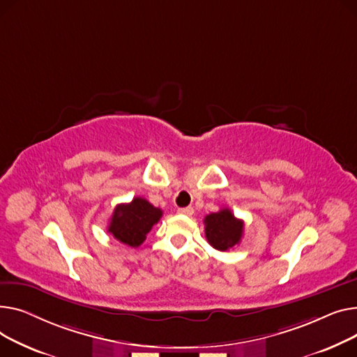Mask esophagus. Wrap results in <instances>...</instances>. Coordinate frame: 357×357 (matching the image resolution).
Returning <instances> with one entry per match:
<instances>
[{
	"mask_svg": "<svg viewBox=\"0 0 357 357\" xmlns=\"http://www.w3.org/2000/svg\"><path fill=\"white\" fill-rule=\"evenodd\" d=\"M178 213H180V215H184V216H192V215L195 213V208H193L192 206L181 207V208H178Z\"/></svg>",
	"mask_w": 357,
	"mask_h": 357,
	"instance_id": "esophagus-1",
	"label": "esophagus"
}]
</instances>
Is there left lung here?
<instances>
[{
    "label": "left lung",
    "instance_id": "8db88e82",
    "mask_svg": "<svg viewBox=\"0 0 357 357\" xmlns=\"http://www.w3.org/2000/svg\"><path fill=\"white\" fill-rule=\"evenodd\" d=\"M204 234L207 242L218 250H227L238 245L243 235V222L236 219L229 208L204 218Z\"/></svg>",
    "mask_w": 357,
    "mask_h": 357
}]
</instances>
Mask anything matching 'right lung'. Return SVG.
I'll use <instances>...</instances> for the list:
<instances>
[{
    "label": "right lung",
    "mask_w": 357,
    "mask_h": 357,
    "mask_svg": "<svg viewBox=\"0 0 357 357\" xmlns=\"http://www.w3.org/2000/svg\"><path fill=\"white\" fill-rule=\"evenodd\" d=\"M161 216V208L154 207L142 197H134L132 202L121 203L115 207L108 232L121 243L138 248Z\"/></svg>",
    "instance_id": "obj_1"
}]
</instances>
